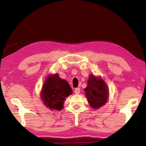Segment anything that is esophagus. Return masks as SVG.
Returning <instances> with one entry per match:
<instances>
[{
    "mask_svg": "<svg viewBox=\"0 0 146 146\" xmlns=\"http://www.w3.org/2000/svg\"><path fill=\"white\" fill-rule=\"evenodd\" d=\"M74 92H75V94H76V95H78V94L80 93V88H76L75 90V91H74Z\"/></svg>",
    "mask_w": 146,
    "mask_h": 146,
    "instance_id": "1",
    "label": "esophagus"
}]
</instances>
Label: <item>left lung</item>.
I'll use <instances>...</instances> for the list:
<instances>
[{"mask_svg":"<svg viewBox=\"0 0 146 146\" xmlns=\"http://www.w3.org/2000/svg\"><path fill=\"white\" fill-rule=\"evenodd\" d=\"M84 91L89 104L91 108H100L107 102L109 89L107 84L101 76L90 74L88 80V86Z\"/></svg>","mask_w":146,"mask_h":146,"instance_id":"1","label":"left lung"}]
</instances>
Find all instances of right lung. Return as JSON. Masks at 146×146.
Wrapping results in <instances>:
<instances>
[{
    "label": "right lung",
    "mask_w": 146,
    "mask_h": 146,
    "mask_svg": "<svg viewBox=\"0 0 146 146\" xmlns=\"http://www.w3.org/2000/svg\"><path fill=\"white\" fill-rule=\"evenodd\" d=\"M73 90L67 81L62 79L58 73L47 76L40 91V98L46 108L51 110H62L66 97Z\"/></svg>",
    "instance_id": "1"
}]
</instances>
